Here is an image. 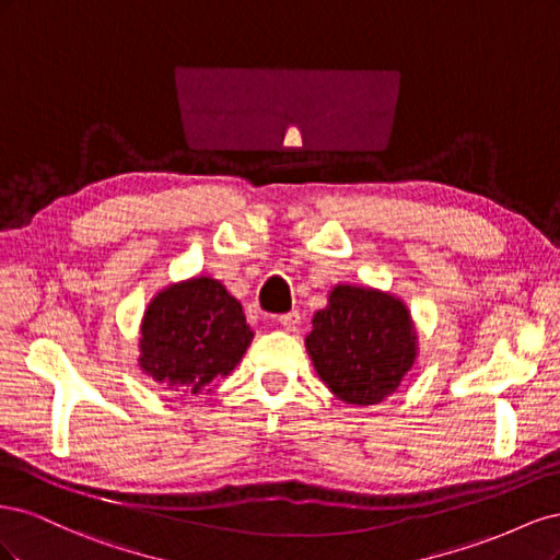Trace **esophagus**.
<instances>
[{
    "label": "esophagus",
    "instance_id": "esophagus-1",
    "mask_svg": "<svg viewBox=\"0 0 560 560\" xmlns=\"http://www.w3.org/2000/svg\"><path fill=\"white\" fill-rule=\"evenodd\" d=\"M278 322H280V327H282L284 331H296L299 325H301V315H299V311H292V313L280 315Z\"/></svg>",
    "mask_w": 560,
    "mask_h": 560
}]
</instances>
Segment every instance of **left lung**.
<instances>
[{
	"label": "left lung",
	"instance_id": "8db88e82",
	"mask_svg": "<svg viewBox=\"0 0 560 560\" xmlns=\"http://www.w3.org/2000/svg\"><path fill=\"white\" fill-rule=\"evenodd\" d=\"M303 343L329 393L354 406H374L399 393L420 352L404 299L350 282L331 287Z\"/></svg>",
	"mask_w": 560,
	"mask_h": 560
}]
</instances>
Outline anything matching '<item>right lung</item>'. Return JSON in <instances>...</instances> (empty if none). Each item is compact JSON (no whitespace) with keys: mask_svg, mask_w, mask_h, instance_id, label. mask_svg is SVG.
Masks as SVG:
<instances>
[{"mask_svg":"<svg viewBox=\"0 0 560 560\" xmlns=\"http://www.w3.org/2000/svg\"><path fill=\"white\" fill-rule=\"evenodd\" d=\"M252 338L241 301L212 276H191L147 303L138 366L184 401L212 393L241 364Z\"/></svg>","mask_w":560,"mask_h":560,"instance_id":"right-lung-1","label":"right lung"}]
</instances>
